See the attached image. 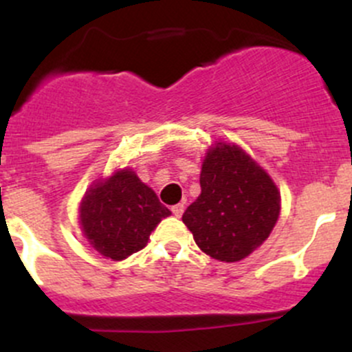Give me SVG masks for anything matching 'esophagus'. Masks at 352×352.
Wrapping results in <instances>:
<instances>
[{
	"instance_id": "esophagus-1",
	"label": "esophagus",
	"mask_w": 352,
	"mask_h": 352,
	"mask_svg": "<svg viewBox=\"0 0 352 352\" xmlns=\"http://www.w3.org/2000/svg\"><path fill=\"white\" fill-rule=\"evenodd\" d=\"M184 211H186V206H184V204L172 206V212L177 216V218H180V216L184 214Z\"/></svg>"
}]
</instances>
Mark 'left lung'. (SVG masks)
<instances>
[{"label":"left lung","mask_w":352,"mask_h":352,"mask_svg":"<svg viewBox=\"0 0 352 352\" xmlns=\"http://www.w3.org/2000/svg\"><path fill=\"white\" fill-rule=\"evenodd\" d=\"M201 194L182 216L202 252L223 262L250 255L279 218L278 187L235 144L216 143L201 170Z\"/></svg>","instance_id":"8db88e82"}]
</instances>
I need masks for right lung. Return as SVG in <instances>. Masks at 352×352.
I'll list each match as a JSON object with an SVG mask.
<instances>
[{
  "label": "right lung",
  "mask_w": 352,
  "mask_h": 352,
  "mask_svg": "<svg viewBox=\"0 0 352 352\" xmlns=\"http://www.w3.org/2000/svg\"><path fill=\"white\" fill-rule=\"evenodd\" d=\"M172 212L133 170H119L95 184L81 202L80 219L91 247L122 261L146 247L151 232Z\"/></svg>",
  "instance_id": "obj_1"
}]
</instances>
